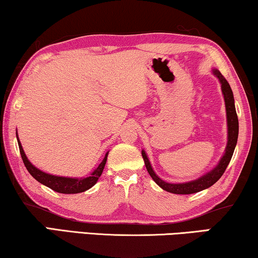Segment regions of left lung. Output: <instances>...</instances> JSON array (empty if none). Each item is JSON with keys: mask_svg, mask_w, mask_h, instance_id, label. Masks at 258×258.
Here are the masks:
<instances>
[{"mask_svg": "<svg viewBox=\"0 0 258 258\" xmlns=\"http://www.w3.org/2000/svg\"><path fill=\"white\" fill-rule=\"evenodd\" d=\"M213 74L217 76L221 83V90L222 94H224L225 98V104H226V112H227V126H228V141H227V147H226V152L224 156L221 157L220 162L218 163V166L215 167L213 170L207 172L206 175L202 176L201 178L192 180V182L187 183H180V184H171L167 183L164 180L161 179L159 176H156L155 172H154L153 168L149 163V160L146 153L142 151V159L145 161V166L147 168L148 174L151 175V177L155 180L157 185L162 187L163 190L168 192H171V194L176 195H191L196 194V192H199L202 190H205L207 187L212 186L215 182H218V179L224 175L226 168L230 162V159H232L234 149H235L236 142H237V137H239V119H237V114L235 111V105H234V96L233 91L230 89L229 83L227 82L222 74L217 69H214Z\"/></svg>", "mask_w": 258, "mask_h": 258, "instance_id": "obj_1", "label": "left lung"}]
</instances>
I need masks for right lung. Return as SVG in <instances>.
Here are the masks:
<instances>
[{"instance_id": "right-lung-1", "label": "right lung", "mask_w": 258, "mask_h": 258, "mask_svg": "<svg viewBox=\"0 0 258 258\" xmlns=\"http://www.w3.org/2000/svg\"><path fill=\"white\" fill-rule=\"evenodd\" d=\"M18 147H19V152H21V156L23 162H24L26 169L32 175L33 178H36L38 182L44 184V185L48 186L49 189L54 190L59 194H80V192H84L88 189H90L91 186H94L97 180L99 178V176L102 175L103 169L105 167L106 163V159H107V154H105L104 159L99 166L96 168V170L92 172V174L89 176V177L86 178H69V177H59V176H54V175H49L46 174V172L39 170L34 166H32V163L30 162L26 157L24 151H23V147L21 145V142L18 140Z\"/></svg>"}]
</instances>
